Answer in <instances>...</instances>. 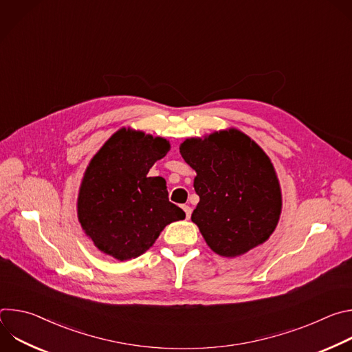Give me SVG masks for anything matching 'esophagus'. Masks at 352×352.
Here are the masks:
<instances>
[{
	"instance_id": "1",
	"label": "esophagus",
	"mask_w": 352,
	"mask_h": 352,
	"mask_svg": "<svg viewBox=\"0 0 352 352\" xmlns=\"http://www.w3.org/2000/svg\"><path fill=\"white\" fill-rule=\"evenodd\" d=\"M182 209H184V212H185V214H186V219H190L192 209H190L188 205H184V206H182Z\"/></svg>"
}]
</instances>
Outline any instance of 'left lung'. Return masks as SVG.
I'll return each mask as SVG.
<instances>
[{"label": "left lung", "mask_w": 352, "mask_h": 352, "mask_svg": "<svg viewBox=\"0 0 352 352\" xmlns=\"http://www.w3.org/2000/svg\"><path fill=\"white\" fill-rule=\"evenodd\" d=\"M179 153L196 171L199 204L190 219L214 254L236 258L270 238L283 209L281 186L254 139L227 128L186 138Z\"/></svg>", "instance_id": "obj_1"}]
</instances>
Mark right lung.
<instances>
[{
    "label": "right lung",
    "mask_w": 352,
    "mask_h": 352,
    "mask_svg": "<svg viewBox=\"0 0 352 352\" xmlns=\"http://www.w3.org/2000/svg\"><path fill=\"white\" fill-rule=\"evenodd\" d=\"M170 148L166 138L121 128L93 156L76 209L83 232L100 252L135 259L153 246L166 226L185 219L168 200L166 179L147 175Z\"/></svg>",
    "instance_id": "add662e5"
}]
</instances>
